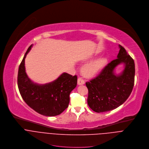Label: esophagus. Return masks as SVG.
Returning <instances> with one entry per match:
<instances>
[{
    "label": "esophagus",
    "instance_id": "obj_1",
    "mask_svg": "<svg viewBox=\"0 0 149 149\" xmlns=\"http://www.w3.org/2000/svg\"><path fill=\"white\" fill-rule=\"evenodd\" d=\"M84 83H85V81H84V80L82 78H81V77L78 78V79H77V84L79 85H83Z\"/></svg>",
    "mask_w": 149,
    "mask_h": 149
}]
</instances>
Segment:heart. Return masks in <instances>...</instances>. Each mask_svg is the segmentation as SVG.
<instances>
[{
    "label": "heart",
    "instance_id": "1",
    "mask_svg": "<svg viewBox=\"0 0 149 149\" xmlns=\"http://www.w3.org/2000/svg\"><path fill=\"white\" fill-rule=\"evenodd\" d=\"M106 59L100 57L84 65L81 68V72L86 76L91 77L98 73L106 65Z\"/></svg>",
    "mask_w": 149,
    "mask_h": 149
}]
</instances>
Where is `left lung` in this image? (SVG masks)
Returning a JSON list of instances; mask_svg holds the SVG:
<instances>
[{"label":"left lung","mask_w":149,"mask_h":149,"mask_svg":"<svg viewBox=\"0 0 149 149\" xmlns=\"http://www.w3.org/2000/svg\"><path fill=\"white\" fill-rule=\"evenodd\" d=\"M117 58L112 61L100 73L86 83L88 88L87 104L94 111L102 113L116 109L122 105L130 95L134 83V60L121 45ZM123 63L125 69L119 75L113 70Z\"/></svg>","instance_id":"1"}]
</instances>
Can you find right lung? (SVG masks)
<instances>
[{
    "mask_svg": "<svg viewBox=\"0 0 149 149\" xmlns=\"http://www.w3.org/2000/svg\"><path fill=\"white\" fill-rule=\"evenodd\" d=\"M32 47V45L27 49L19 68L17 85L21 96L30 107L40 114H60L69 106L70 93L77 86V76L63 73L49 83H33L27 76L24 66L25 58Z\"/></svg>",
    "mask_w": 149,
    "mask_h": 149,
    "instance_id": "obj_1",
    "label": "right lung"
}]
</instances>
